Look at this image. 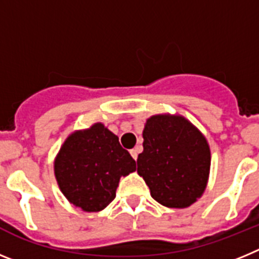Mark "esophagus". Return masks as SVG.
I'll return each instance as SVG.
<instances>
[{"label": "esophagus", "mask_w": 259, "mask_h": 259, "mask_svg": "<svg viewBox=\"0 0 259 259\" xmlns=\"http://www.w3.org/2000/svg\"><path fill=\"white\" fill-rule=\"evenodd\" d=\"M130 153H131L132 158H134L135 161H136V159H137V155H139V148H135V149H132Z\"/></svg>", "instance_id": "esophagus-1"}]
</instances>
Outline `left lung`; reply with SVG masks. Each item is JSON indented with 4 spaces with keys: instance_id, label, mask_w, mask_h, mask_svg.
I'll return each instance as SVG.
<instances>
[{
    "instance_id": "obj_1",
    "label": "left lung",
    "mask_w": 259,
    "mask_h": 259,
    "mask_svg": "<svg viewBox=\"0 0 259 259\" xmlns=\"http://www.w3.org/2000/svg\"><path fill=\"white\" fill-rule=\"evenodd\" d=\"M143 137L137 174L145 180L152 197L171 209L191 206L209 182L211 154L206 137L178 114L148 118Z\"/></svg>"
}]
</instances>
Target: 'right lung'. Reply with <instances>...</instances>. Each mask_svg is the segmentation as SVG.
<instances>
[{
  "label": "right lung",
  "mask_w": 259,
  "mask_h": 259,
  "mask_svg": "<svg viewBox=\"0 0 259 259\" xmlns=\"http://www.w3.org/2000/svg\"><path fill=\"white\" fill-rule=\"evenodd\" d=\"M135 170L136 162L118 136L100 122L68 135L54 159L59 189L85 212L104 210L115 198L120 178Z\"/></svg>",
  "instance_id": "add662e5"
}]
</instances>
